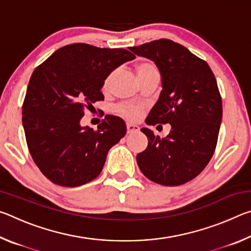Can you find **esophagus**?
<instances>
[{
	"label": "esophagus",
	"mask_w": 251,
	"mask_h": 251,
	"mask_svg": "<svg viewBox=\"0 0 251 251\" xmlns=\"http://www.w3.org/2000/svg\"><path fill=\"white\" fill-rule=\"evenodd\" d=\"M138 130H139V127L137 125L127 124V133H128V134L136 133V131H138Z\"/></svg>",
	"instance_id": "esophagus-1"
}]
</instances>
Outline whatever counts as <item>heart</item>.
<instances>
[{"instance_id": "1", "label": "heart", "mask_w": 251, "mask_h": 251, "mask_svg": "<svg viewBox=\"0 0 251 251\" xmlns=\"http://www.w3.org/2000/svg\"><path fill=\"white\" fill-rule=\"evenodd\" d=\"M135 72L139 80H142L143 78H145L147 76H151V75H157V74L159 75V72L157 70L155 64H152L151 62H148V61H142L137 63L135 66ZM114 76H115V74L112 73L106 77L104 82V90H108L110 84L113 82ZM117 110L121 114H123V115L130 118V120H136V118H138L141 116V113H142L141 109L137 107H133V106H122V107H120Z\"/></svg>"}]
</instances>
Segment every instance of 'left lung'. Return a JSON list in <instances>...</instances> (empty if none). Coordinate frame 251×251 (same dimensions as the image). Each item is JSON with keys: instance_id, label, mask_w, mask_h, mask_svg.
I'll list each match as a JSON object with an SVG mask.
<instances>
[{"instance_id": "obj_1", "label": "left lung", "mask_w": 251, "mask_h": 251, "mask_svg": "<svg viewBox=\"0 0 251 251\" xmlns=\"http://www.w3.org/2000/svg\"><path fill=\"white\" fill-rule=\"evenodd\" d=\"M129 50L154 62L160 73L161 91L146 124L172 127L163 138L141 129L148 145L136 157L138 167L157 184H185L203 171L217 145L223 104L215 75L205 61L171 40Z\"/></svg>"}]
</instances>
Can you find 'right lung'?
<instances>
[{
    "label": "right lung",
    "instance_id": "obj_1",
    "mask_svg": "<svg viewBox=\"0 0 251 251\" xmlns=\"http://www.w3.org/2000/svg\"><path fill=\"white\" fill-rule=\"evenodd\" d=\"M135 55L124 49L70 44L34 70L22 123L34 163L54 184L77 187L100 175L108 151L126 134L122 118L107 115L97 130L80 125L84 108L104 100L107 76Z\"/></svg>",
    "mask_w": 251,
    "mask_h": 251
}]
</instances>
